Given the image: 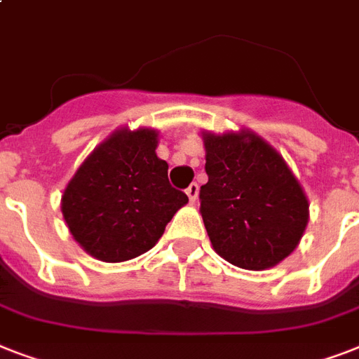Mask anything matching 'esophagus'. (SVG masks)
I'll return each mask as SVG.
<instances>
[{
	"mask_svg": "<svg viewBox=\"0 0 359 359\" xmlns=\"http://www.w3.org/2000/svg\"><path fill=\"white\" fill-rule=\"evenodd\" d=\"M186 194H188V197H190L191 203H196L197 196H199V186H197L196 182H191V184L186 188Z\"/></svg>",
	"mask_w": 359,
	"mask_h": 359,
	"instance_id": "34e87169",
	"label": "esophagus"
}]
</instances>
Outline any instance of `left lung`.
Segmentation results:
<instances>
[{
  "label": "left lung",
  "mask_w": 359,
  "mask_h": 359,
  "mask_svg": "<svg viewBox=\"0 0 359 359\" xmlns=\"http://www.w3.org/2000/svg\"><path fill=\"white\" fill-rule=\"evenodd\" d=\"M208 182L201 216L212 248L245 270L276 266L306 231V194L287 163L259 135L205 134Z\"/></svg>",
  "instance_id": "obj_1"
}]
</instances>
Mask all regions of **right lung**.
<instances>
[{
  "mask_svg": "<svg viewBox=\"0 0 359 359\" xmlns=\"http://www.w3.org/2000/svg\"><path fill=\"white\" fill-rule=\"evenodd\" d=\"M156 132L119 130L81 163L65 190V222L93 257L123 262L145 253L188 203L156 156Z\"/></svg>",
  "mask_w": 359,
  "mask_h": 359,
  "instance_id": "right-lung-1",
  "label": "right lung"
}]
</instances>
